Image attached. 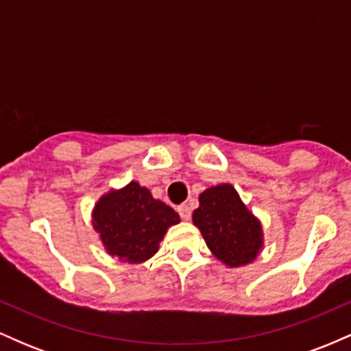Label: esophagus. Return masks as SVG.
Here are the masks:
<instances>
[{
	"label": "esophagus",
	"mask_w": 351,
	"mask_h": 351,
	"mask_svg": "<svg viewBox=\"0 0 351 351\" xmlns=\"http://www.w3.org/2000/svg\"><path fill=\"white\" fill-rule=\"evenodd\" d=\"M178 215L181 216V219L188 221L189 217H191V208H189L188 204H180V206H178Z\"/></svg>",
	"instance_id": "esophagus-1"
}]
</instances>
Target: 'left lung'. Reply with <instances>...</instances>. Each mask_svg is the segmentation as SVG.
I'll return each mask as SVG.
<instances>
[{
	"mask_svg": "<svg viewBox=\"0 0 351 351\" xmlns=\"http://www.w3.org/2000/svg\"><path fill=\"white\" fill-rule=\"evenodd\" d=\"M193 223L199 228L211 252L231 267L251 263L263 245L259 221L247 211L231 184L201 193Z\"/></svg>",
	"mask_w": 351,
	"mask_h": 351,
	"instance_id": "1",
	"label": "left lung"
}]
</instances>
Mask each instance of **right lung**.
Returning a JSON list of instances; mask_svg holds the SVG:
<instances>
[{
  "instance_id": "add662e5",
  "label": "right lung",
  "mask_w": 351,
  "mask_h": 351,
  "mask_svg": "<svg viewBox=\"0 0 351 351\" xmlns=\"http://www.w3.org/2000/svg\"><path fill=\"white\" fill-rule=\"evenodd\" d=\"M176 223L178 213L135 181L104 196L94 211V228L108 254L127 263L150 259L167 229Z\"/></svg>"
}]
</instances>
